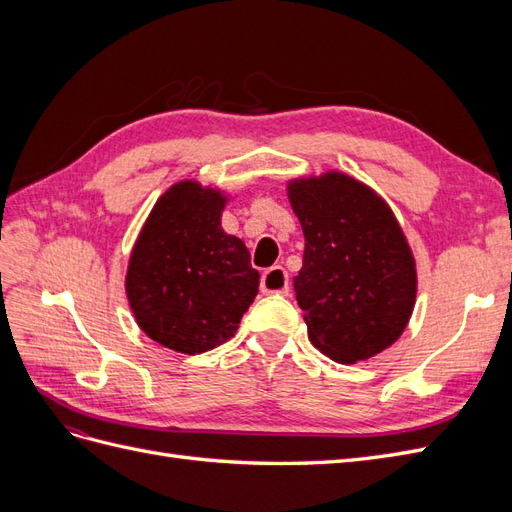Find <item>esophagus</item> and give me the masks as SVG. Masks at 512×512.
Returning <instances> with one entry per match:
<instances>
[{
  "mask_svg": "<svg viewBox=\"0 0 512 512\" xmlns=\"http://www.w3.org/2000/svg\"><path fill=\"white\" fill-rule=\"evenodd\" d=\"M260 290L265 294H288V273L284 267H271L262 273Z\"/></svg>",
  "mask_w": 512,
  "mask_h": 512,
  "instance_id": "esophagus-1",
  "label": "esophagus"
}]
</instances>
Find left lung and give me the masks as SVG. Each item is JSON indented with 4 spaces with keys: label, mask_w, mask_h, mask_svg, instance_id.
<instances>
[{
    "label": "left lung",
    "mask_w": 512,
    "mask_h": 512,
    "mask_svg": "<svg viewBox=\"0 0 512 512\" xmlns=\"http://www.w3.org/2000/svg\"><path fill=\"white\" fill-rule=\"evenodd\" d=\"M286 194L305 235L294 292L309 342L344 365L393 346L408 327L418 284L393 209L339 170L294 177Z\"/></svg>",
    "instance_id": "1"
}]
</instances>
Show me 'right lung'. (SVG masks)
Returning a JSON list of instances; mask_svg holds the SVG:
<instances>
[{
  "mask_svg": "<svg viewBox=\"0 0 512 512\" xmlns=\"http://www.w3.org/2000/svg\"><path fill=\"white\" fill-rule=\"evenodd\" d=\"M230 196L183 179L158 198L132 247L126 294L153 342L200 354L235 335L258 294L260 275L245 243L226 235Z\"/></svg>",
  "mask_w": 512,
  "mask_h": 512,
  "instance_id": "add662e5",
  "label": "right lung"
}]
</instances>
